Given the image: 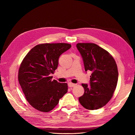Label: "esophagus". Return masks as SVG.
<instances>
[{"instance_id": "obj_1", "label": "esophagus", "mask_w": 135, "mask_h": 135, "mask_svg": "<svg viewBox=\"0 0 135 135\" xmlns=\"http://www.w3.org/2000/svg\"><path fill=\"white\" fill-rule=\"evenodd\" d=\"M68 86H69V87H74V86H76V84H73V83H71V82L68 83Z\"/></svg>"}]
</instances>
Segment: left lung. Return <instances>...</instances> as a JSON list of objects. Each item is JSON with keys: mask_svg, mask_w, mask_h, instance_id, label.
<instances>
[{"mask_svg": "<svg viewBox=\"0 0 135 135\" xmlns=\"http://www.w3.org/2000/svg\"><path fill=\"white\" fill-rule=\"evenodd\" d=\"M76 47L84 60L85 71L91 72L90 85L82 84L81 104L89 110L103 107L110 101L118 82V68L110 53L93 43H78Z\"/></svg>", "mask_w": 135, "mask_h": 135, "instance_id": "left-lung-1", "label": "left lung"}]
</instances>
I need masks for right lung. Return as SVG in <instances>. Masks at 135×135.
<instances>
[{
    "label": "right lung",
    "instance_id": "add662e5",
    "mask_svg": "<svg viewBox=\"0 0 135 135\" xmlns=\"http://www.w3.org/2000/svg\"><path fill=\"white\" fill-rule=\"evenodd\" d=\"M71 45L64 43L42 44L35 46L20 64L18 79L25 99L36 110L47 113L58 104L67 92V83L52 80L60 56Z\"/></svg>",
    "mask_w": 135,
    "mask_h": 135
}]
</instances>
